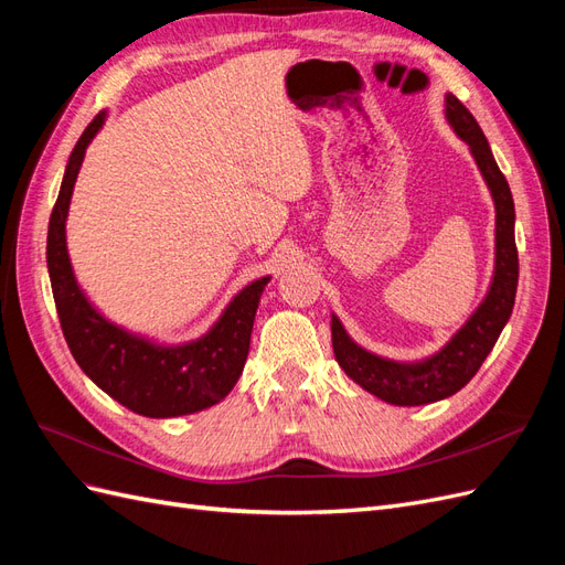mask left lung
<instances>
[{
    "instance_id": "left-lung-1",
    "label": "left lung",
    "mask_w": 565,
    "mask_h": 565,
    "mask_svg": "<svg viewBox=\"0 0 565 565\" xmlns=\"http://www.w3.org/2000/svg\"><path fill=\"white\" fill-rule=\"evenodd\" d=\"M446 119L459 139L469 146L494 202V268L483 301L446 341V347L422 361H393V358L372 353L355 344L334 313L330 322L332 349L341 370L372 396L403 407L450 398L471 382L504 330L514 309L519 285V252L514 241L516 212L509 183L492 158L486 134L452 94H446Z\"/></svg>"
}]
</instances>
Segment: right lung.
Segmentation results:
<instances>
[{
  "instance_id": "1",
  "label": "right lung",
  "mask_w": 565,
  "mask_h": 565,
  "mask_svg": "<svg viewBox=\"0 0 565 565\" xmlns=\"http://www.w3.org/2000/svg\"><path fill=\"white\" fill-rule=\"evenodd\" d=\"M106 117L108 110H100L82 131L49 218L46 266L63 337L82 372L131 413L152 419L193 415L224 401L241 380L254 316L270 276L245 285L207 332L183 344L129 332L100 313L75 278L65 221L84 152Z\"/></svg>"
}]
</instances>
